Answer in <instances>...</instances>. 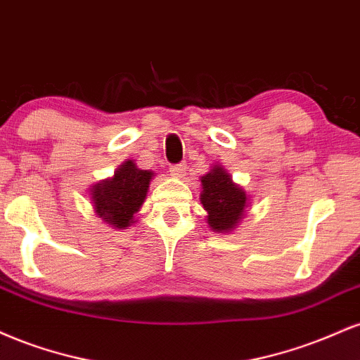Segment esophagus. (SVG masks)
Segmentation results:
<instances>
[{
	"mask_svg": "<svg viewBox=\"0 0 360 360\" xmlns=\"http://www.w3.org/2000/svg\"><path fill=\"white\" fill-rule=\"evenodd\" d=\"M169 172H171V174L176 176V177H183L184 172H186V166H184V164H174V166L169 167Z\"/></svg>",
	"mask_w": 360,
	"mask_h": 360,
	"instance_id": "esophagus-1",
	"label": "esophagus"
}]
</instances>
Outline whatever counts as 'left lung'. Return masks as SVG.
I'll list each match as a JSON object with an SVG mask.
<instances>
[{"label":"left lung","mask_w":360,"mask_h":360,"mask_svg":"<svg viewBox=\"0 0 360 360\" xmlns=\"http://www.w3.org/2000/svg\"><path fill=\"white\" fill-rule=\"evenodd\" d=\"M201 205L208 212V225L217 232H229L242 218L247 205L245 191L232 183L221 167L201 177Z\"/></svg>","instance_id":"obj_1"}]
</instances>
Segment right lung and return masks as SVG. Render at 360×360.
I'll return each mask as SVG.
<instances>
[{
  "mask_svg": "<svg viewBox=\"0 0 360 360\" xmlns=\"http://www.w3.org/2000/svg\"><path fill=\"white\" fill-rule=\"evenodd\" d=\"M152 176L150 171L137 169L131 160H127L113 179L94 186L91 194L96 213L117 229L134 223L131 218L146 201Z\"/></svg>",
  "mask_w": 360,
  "mask_h": 360,
  "instance_id": "add662e5",
  "label": "right lung"
}]
</instances>
